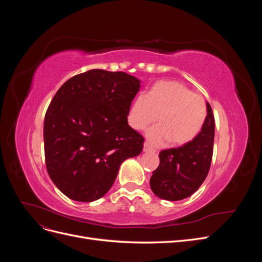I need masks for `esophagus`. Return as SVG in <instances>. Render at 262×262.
Returning a JSON list of instances; mask_svg holds the SVG:
<instances>
[{
    "mask_svg": "<svg viewBox=\"0 0 262 262\" xmlns=\"http://www.w3.org/2000/svg\"><path fill=\"white\" fill-rule=\"evenodd\" d=\"M143 150H144V152H155V149L152 146H150L148 143H144Z\"/></svg>",
    "mask_w": 262,
    "mask_h": 262,
    "instance_id": "esophagus-1",
    "label": "esophagus"
}]
</instances>
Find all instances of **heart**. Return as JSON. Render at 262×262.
<instances>
[{"instance_id": "1", "label": "heart", "mask_w": 262, "mask_h": 262, "mask_svg": "<svg viewBox=\"0 0 262 262\" xmlns=\"http://www.w3.org/2000/svg\"><path fill=\"white\" fill-rule=\"evenodd\" d=\"M161 124L150 129L148 140L163 144L170 140L176 146L192 142L201 132L207 119V102L199 94L177 81L155 83L147 95L132 101L128 121L133 129L144 130L157 120Z\"/></svg>"}]
</instances>
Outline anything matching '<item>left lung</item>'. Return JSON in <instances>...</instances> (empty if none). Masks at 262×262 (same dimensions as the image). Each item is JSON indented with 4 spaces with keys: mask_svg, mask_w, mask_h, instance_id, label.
I'll return each instance as SVG.
<instances>
[{
    "mask_svg": "<svg viewBox=\"0 0 262 262\" xmlns=\"http://www.w3.org/2000/svg\"><path fill=\"white\" fill-rule=\"evenodd\" d=\"M208 115L201 132L192 142L160 153V165L152 172L149 185L163 200L178 201L193 194L207 178L212 162L214 116L207 102Z\"/></svg>",
    "mask_w": 262,
    "mask_h": 262,
    "instance_id": "left-lung-1",
    "label": "left lung"
}]
</instances>
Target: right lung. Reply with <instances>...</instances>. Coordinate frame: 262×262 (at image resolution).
I'll return each instance as SVG.
<instances>
[{
	"label": "right lung",
	"mask_w": 262,
	"mask_h": 262,
	"mask_svg": "<svg viewBox=\"0 0 262 262\" xmlns=\"http://www.w3.org/2000/svg\"><path fill=\"white\" fill-rule=\"evenodd\" d=\"M137 77L94 69L71 77L45 116L46 166L68 198L92 202L104 196L119 167L143 149L144 138L128 124Z\"/></svg>",
	"instance_id": "right-lung-1"
}]
</instances>
